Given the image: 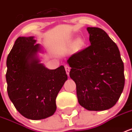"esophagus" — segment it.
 Listing matches in <instances>:
<instances>
[{"label": "esophagus", "mask_w": 132, "mask_h": 132, "mask_svg": "<svg viewBox=\"0 0 132 132\" xmlns=\"http://www.w3.org/2000/svg\"><path fill=\"white\" fill-rule=\"evenodd\" d=\"M65 70H66V74L69 75V73H70V68L69 67L68 65H65Z\"/></svg>", "instance_id": "esophagus-1"}]
</instances>
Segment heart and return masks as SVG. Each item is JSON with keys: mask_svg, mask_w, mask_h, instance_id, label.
Wrapping results in <instances>:
<instances>
[{"mask_svg": "<svg viewBox=\"0 0 132 132\" xmlns=\"http://www.w3.org/2000/svg\"><path fill=\"white\" fill-rule=\"evenodd\" d=\"M85 45V40L84 38L83 37H79L76 38L75 40L74 41L72 48L75 52H79L84 48Z\"/></svg>", "mask_w": 132, "mask_h": 132, "instance_id": "1", "label": "heart"}]
</instances>
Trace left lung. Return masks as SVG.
<instances>
[{
	"instance_id": "obj_1",
	"label": "left lung",
	"mask_w": 132,
	"mask_h": 132,
	"mask_svg": "<svg viewBox=\"0 0 132 132\" xmlns=\"http://www.w3.org/2000/svg\"><path fill=\"white\" fill-rule=\"evenodd\" d=\"M90 45L70 57V77L76 83L79 104L88 111H105L119 99L125 85L119 50L106 32L88 27Z\"/></svg>"
}]
</instances>
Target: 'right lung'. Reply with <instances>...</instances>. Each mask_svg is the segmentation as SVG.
<instances>
[{"label": "right lung", "mask_w": 132, "mask_h": 132, "mask_svg": "<svg viewBox=\"0 0 132 132\" xmlns=\"http://www.w3.org/2000/svg\"><path fill=\"white\" fill-rule=\"evenodd\" d=\"M34 36H20L7 59V92L17 111L26 118H47L56 111L55 99L68 79L64 66L49 70L40 63L43 52Z\"/></svg>", "instance_id": "right-lung-1"}]
</instances>
